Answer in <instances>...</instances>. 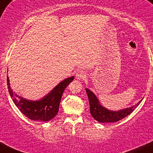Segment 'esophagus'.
<instances>
[{
  "label": "esophagus",
  "mask_w": 153,
  "mask_h": 153,
  "mask_svg": "<svg viewBox=\"0 0 153 153\" xmlns=\"http://www.w3.org/2000/svg\"><path fill=\"white\" fill-rule=\"evenodd\" d=\"M76 79H83L84 78H85L86 77V74L82 71H79L76 73Z\"/></svg>",
  "instance_id": "1"
}]
</instances>
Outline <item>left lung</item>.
Segmentation results:
<instances>
[{"label": "left lung", "mask_w": 153, "mask_h": 153, "mask_svg": "<svg viewBox=\"0 0 153 153\" xmlns=\"http://www.w3.org/2000/svg\"><path fill=\"white\" fill-rule=\"evenodd\" d=\"M86 92H87L89 102H90V114L96 121L100 123H114L123 119V118L126 117L131 112H133L142 101H140L136 105L131 106L128 108L121 110L118 111H112L101 106L96 96L90 90L86 89Z\"/></svg>", "instance_id": "1"}]
</instances>
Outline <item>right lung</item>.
<instances>
[{"mask_svg":"<svg viewBox=\"0 0 153 153\" xmlns=\"http://www.w3.org/2000/svg\"><path fill=\"white\" fill-rule=\"evenodd\" d=\"M73 80L74 76L66 79L56 86L48 95L38 101L27 100L13 94L8 76L7 85L11 97L22 114L33 121H48L57 115L63 92Z\"/></svg>","mask_w":153,"mask_h":153,"instance_id":"1","label":"right lung"}]
</instances>
